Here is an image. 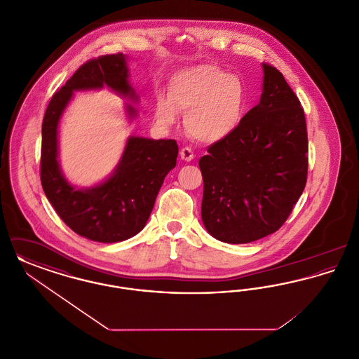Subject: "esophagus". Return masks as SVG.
I'll list each match as a JSON object with an SVG mask.
<instances>
[{
    "label": "esophagus",
    "mask_w": 359,
    "mask_h": 359,
    "mask_svg": "<svg viewBox=\"0 0 359 359\" xmlns=\"http://www.w3.org/2000/svg\"><path fill=\"white\" fill-rule=\"evenodd\" d=\"M180 157H182V160H184V161H191V160H194V152H192L191 148L184 147V148L180 151Z\"/></svg>",
    "instance_id": "34e87169"
}]
</instances>
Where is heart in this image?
Here are the masks:
<instances>
[{"label": "heart", "mask_w": 359, "mask_h": 359, "mask_svg": "<svg viewBox=\"0 0 359 359\" xmlns=\"http://www.w3.org/2000/svg\"><path fill=\"white\" fill-rule=\"evenodd\" d=\"M246 91L237 75L219 66L203 63L182 69L172 78L167 100L154 103V118L170 126L176 113L186 114V130L203 142L219 141L231 135L243 117Z\"/></svg>", "instance_id": "heart-1"}]
</instances>
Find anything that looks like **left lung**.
<instances>
[{
	"label": "left lung",
	"instance_id": "1",
	"mask_svg": "<svg viewBox=\"0 0 359 359\" xmlns=\"http://www.w3.org/2000/svg\"><path fill=\"white\" fill-rule=\"evenodd\" d=\"M262 67L259 103L199 160L202 219L212 237L227 243H248L277 231L307 183L304 110L283 74L268 63Z\"/></svg>",
	"mask_w": 359,
	"mask_h": 359
}]
</instances>
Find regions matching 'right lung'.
I'll use <instances>...</instances> for the list:
<instances>
[{"mask_svg":"<svg viewBox=\"0 0 359 359\" xmlns=\"http://www.w3.org/2000/svg\"><path fill=\"white\" fill-rule=\"evenodd\" d=\"M103 85L135 97L122 52L87 60L52 95L41 128L40 179L52 207L72 231L91 241L111 243L130 238L144 229L167 173L176 165L179 148L175 140L130 137L111 177L91 189L69 186L56 160L59 118L72 91ZM128 107L133 116L135 109Z\"/></svg>","mask_w":359,"mask_h":359,"instance_id":"1","label":"right lung"}]
</instances>
